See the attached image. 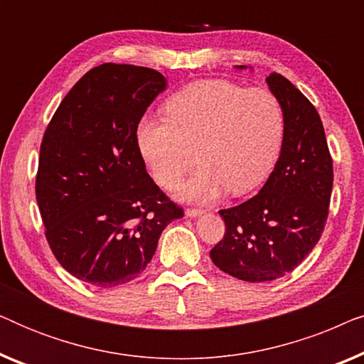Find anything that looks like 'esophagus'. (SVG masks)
Segmentation results:
<instances>
[{
	"instance_id": "1",
	"label": "esophagus",
	"mask_w": 364,
	"mask_h": 364,
	"mask_svg": "<svg viewBox=\"0 0 364 364\" xmlns=\"http://www.w3.org/2000/svg\"><path fill=\"white\" fill-rule=\"evenodd\" d=\"M202 213H203L202 208H186L187 217H198V215H202Z\"/></svg>"
}]
</instances>
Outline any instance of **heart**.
<instances>
[{
  "label": "heart",
  "instance_id": "b5f03b06",
  "mask_svg": "<svg viewBox=\"0 0 364 364\" xmlns=\"http://www.w3.org/2000/svg\"><path fill=\"white\" fill-rule=\"evenodd\" d=\"M283 132L282 106L270 91L203 79L168 99L166 117L144 116L137 144L164 188H176L197 156L202 166L183 183L181 196L213 202L227 188L243 196L262 186L280 154Z\"/></svg>",
  "mask_w": 364,
  "mask_h": 364
}]
</instances>
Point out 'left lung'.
<instances>
[{
	"instance_id": "obj_1",
	"label": "left lung",
	"mask_w": 364,
	"mask_h": 364,
	"mask_svg": "<svg viewBox=\"0 0 364 364\" xmlns=\"http://www.w3.org/2000/svg\"><path fill=\"white\" fill-rule=\"evenodd\" d=\"M267 84L285 119L280 157L255 197L218 212L225 235L210 250L222 272L250 283L285 277L315 248L333 188V159L320 114L282 74H270Z\"/></svg>"
}]
</instances>
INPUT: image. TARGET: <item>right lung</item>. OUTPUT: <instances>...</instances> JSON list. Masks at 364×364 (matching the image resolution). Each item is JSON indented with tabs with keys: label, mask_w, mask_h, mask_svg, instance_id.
<instances>
[{
	"label": "right lung",
	"mask_w": 364,
	"mask_h": 364,
	"mask_svg": "<svg viewBox=\"0 0 364 364\" xmlns=\"http://www.w3.org/2000/svg\"><path fill=\"white\" fill-rule=\"evenodd\" d=\"M167 86L154 69L106 63L66 94L39 149L36 200L64 270L97 288L141 275L183 210L156 186L137 124Z\"/></svg>",
	"instance_id": "add662e5"
}]
</instances>
